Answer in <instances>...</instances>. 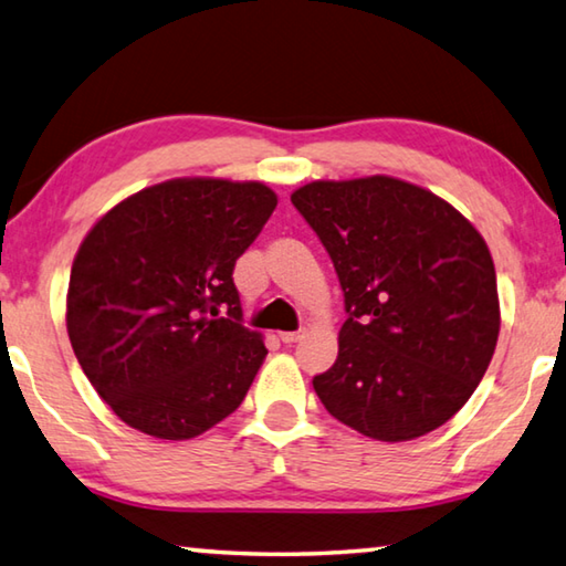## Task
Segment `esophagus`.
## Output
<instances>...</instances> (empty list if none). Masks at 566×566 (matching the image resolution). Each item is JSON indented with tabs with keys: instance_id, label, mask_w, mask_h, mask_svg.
Here are the masks:
<instances>
[{
	"instance_id": "34e87169",
	"label": "esophagus",
	"mask_w": 566,
	"mask_h": 566,
	"mask_svg": "<svg viewBox=\"0 0 566 566\" xmlns=\"http://www.w3.org/2000/svg\"><path fill=\"white\" fill-rule=\"evenodd\" d=\"M280 339H282L284 344H294V342L302 339V332H282Z\"/></svg>"
}]
</instances>
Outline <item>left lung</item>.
I'll return each instance as SVG.
<instances>
[{
    "mask_svg": "<svg viewBox=\"0 0 566 566\" xmlns=\"http://www.w3.org/2000/svg\"><path fill=\"white\" fill-rule=\"evenodd\" d=\"M337 270L347 322L312 379L334 419L379 442L432 432L467 405L500 337L490 247L429 189L375 175L292 195Z\"/></svg>",
    "mask_w": 566,
    "mask_h": 566,
    "instance_id": "1",
    "label": "left lung"
}]
</instances>
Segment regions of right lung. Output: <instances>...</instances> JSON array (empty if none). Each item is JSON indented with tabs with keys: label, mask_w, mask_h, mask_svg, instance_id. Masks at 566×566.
I'll list each match as a JSON object with an SVG mask.
<instances>
[{
	"label": "right lung",
	"mask_w": 566,
	"mask_h": 566,
	"mask_svg": "<svg viewBox=\"0 0 566 566\" xmlns=\"http://www.w3.org/2000/svg\"><path fill=\"white\" fill-rule=\"evenodd\" d=\"M274 207L262 181L181 177L127 197L84 237L66 332L124 424L181 442L242 405L266 347L242 324L232 272Z\"/></svg>",
	"instance_id": "add662e5"
}]
</instances>
